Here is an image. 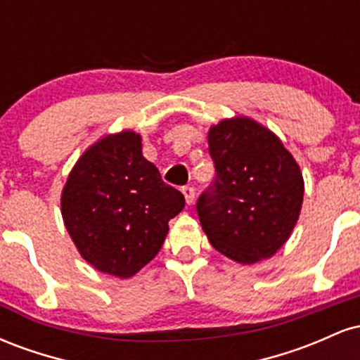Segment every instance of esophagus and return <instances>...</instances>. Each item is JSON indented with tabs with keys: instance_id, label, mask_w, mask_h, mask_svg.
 Here are the masks:
<instances>
[{
	"instance_id": "1",
	"label": "esophagus",
	"mask_w": 360,
	"mask_h": 360,
	"mask_svg": "<svg viewBox=\"0 0 360 360\" xmlns=\"http://www.w3.org/2000/svg\"><path fill=\"white\" fill-rule=\"evenodd\" d=\"M181 191H183V194H184L186 203L191 205L193 201H194V188H191V186H184V188L181 189Z\"/></svg>"
}]
</instances>
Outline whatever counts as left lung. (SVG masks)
Listing matches in <instances>:
<instances>
[{"mask_svg": "<svg viewBox=\"0 0 360 360\" xmlns=\"http://www.w3.org/2000/svg\"><path fill=\"white\" fill-rule=\"evenodd\" d=\"M213 183L196 212L218 252L240 264L274 255L298 221L303 176L283 142L250 118L223 120L208 134Z\"/></svg>", "mask_w": 360, "mask_h": 360, "instance_id": "obj_1", "label": "left lung"}]
</instances>
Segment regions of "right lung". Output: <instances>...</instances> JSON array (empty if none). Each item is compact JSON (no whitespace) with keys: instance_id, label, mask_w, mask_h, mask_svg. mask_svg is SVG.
<instances>
[{"instance_id":"obj_1","label":"right lung","mask_w":360,"mask_h":360,"mask_svg":"<svg viewBox=\"0 0 360 360\" xmlns=\"http://www.w3.org/2000/svg\"><path fill=\"white\" fill-rule=\"evenodd\" d=\"M60 206L82 257L105 274L130 278L159 254L184 196L142 155L140 135L122 131L81 155Z\"/></svg>"}]
</instances>
